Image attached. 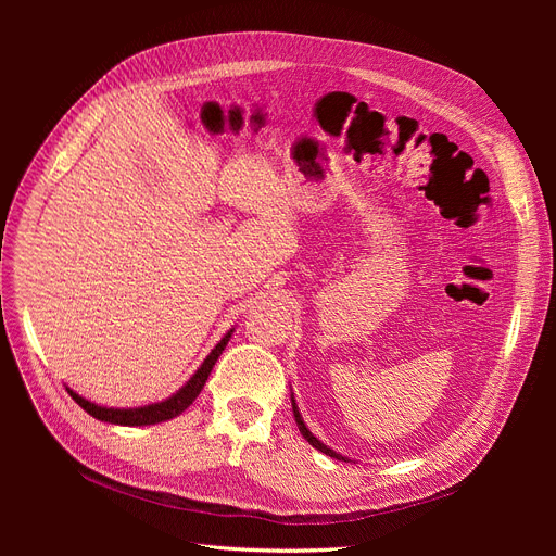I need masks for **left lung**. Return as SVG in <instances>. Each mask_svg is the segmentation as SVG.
Masks as SVG:
<instances>
[{
	"instance_id": "8db88e82",
	"label": "left lung",
	"mask_w": 556,
	"mask_h": 556,
	"mask_svg": "<svg viewBox=\"0 0 556 556\" xmlns=\"http://www.w3.org/2000/svg\"><path fill=\"white\" fill-rule=\"evenodd\" d=\"M290 403H293V415H295V421H298V428H300V432H302V437L304 440L313 446V448H317V451H323L325 455H329V457H336V459H344V462H349V457H344V455H340V453H336L333 448H329L325 442H319L317 437L308 430V426L304 424V419H302V415H300V407H298V403H295V394L290 392Z\"/></svg>"
}]
</instances>
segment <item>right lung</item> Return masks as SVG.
Masks as SVG:
<instances>
[{"label": "right lung", "instance_id": "right-lung-1", "mask_svg": "<svg viewBox=\"0 0 556 556\" xmlns=\"http://www.w3.org/2000/svg\"><path fill=\"white\" fill-rule=\"evenodd\" d=\"M233 329H229L220 342L212 349L210 356L202 361V365L195 369V374L189 378V381L164 401L157 403H149V405H139V407H108V405H99L94 401H87L85 396L76 394L72 388H67L70 396L83 407L87 415H92L99 421L105 424H116V426H153V424H162L168 421L173 417H180L187 407L195 401V396L202 392L204 383H207V378L216 365V361L220 358V354L225 352V346L231 338Z\"/></svg>", "mask_w": 556, "mask_h": 556}]
</instances>
